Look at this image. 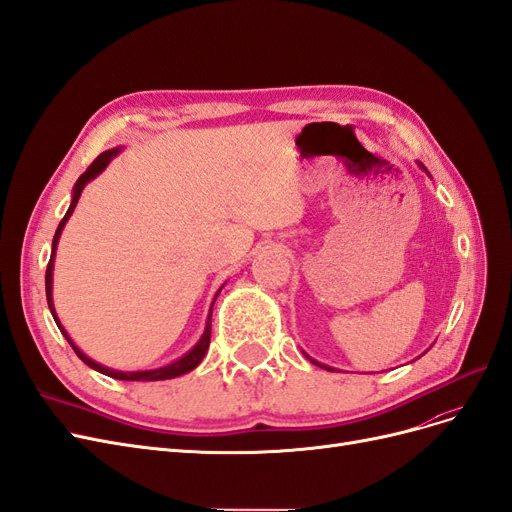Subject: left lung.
Masks as SVG:
<instances>
[{
	"instance_id": "1",
	"label": "left lung",
	"mask_w": 512,
	"mask_h": 512,
	"mask_svg": "<svg viewBox=\"0 0 512 512\" xmlns=\"http://www.w3.org/2000/svg\"><path fill=\"white\" fill-rule=\"evenodd\" d=\"M420 166H422V164H420ZM422 168H424V166H422ZM424 170H426V168H424ZM426 173H428V170H426ZM306 356H308V354H306ZM308 358H310V356H308ZM310 363H314L316 367H323V369H327V371H335V369H333V367H329V365H323V363H318V361H314V358H310Z\"/></svg>"
}]
</instances>
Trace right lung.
I'll list each match as a JSON object with an SVG mask.
<instances>
[{
    "instance_id": "right-lung-1",
    "label": "right lung",
    "mask_w": 512,
    "mask_h": 512,
    "mask_svg": "<svg viewBox=\"0 0 512 512\" xmlns=\"http://www.w3.org/2000/svg\"><path fill=\"white\" fill-rule=\"evenodd\" d=\"M120 151H122L120 147H113V149L103 151V154L86 168V173H84L78 181H75V185H73L71 204H69V208H67L65 217L61 219L59 227H56V232H54L52 255H50L48 268H46V299H48V308H50V312H52V316H54L56 327L61 329V333L65 335V339L69 342V346L73 348V352L78 354L80 361L86 363L90 369L99 371V373H103V375H109V377H113V380H124V382H160V380H173V377H179V375H183V373H189L192 369H196V367L200 365L202 358H204V354H206V350H208V344H211V316H213V306H211V310H208L204 333H202V337L198 339V344H196L192 350L185 352L181 358H177V361H173V363H168V365L158 367V369H145V371H116V369H109V367H105V365H101V363H97V361H92L90 356H86L78 346L73 344V339L67 335L65 327L59 323V316H56V310H54V301H52V270H54L56 246H59V238H61L63 227H65V223L69 221L75 204H78V200H80V196H82V192H84V187H86L92 179H97V177L103 173V170L107 168V164L120 154ZM219 293H221V289L217 291V295H219ZM217 295H215V299H217ZM215 299H213V304H215Z\"/></svg>"
}]
</instances>
